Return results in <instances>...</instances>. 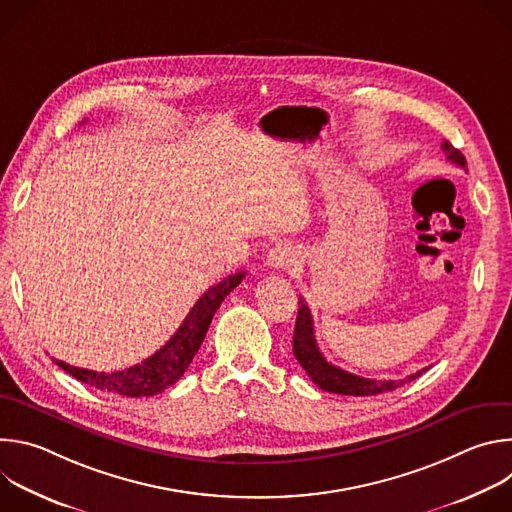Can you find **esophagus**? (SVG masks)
Instances as JSON below:
<instances>
[{
	"instance_id": "esophagus-1",
	"label": "esophagus",
	"mask_w": 512,
	"mask_h": 512,
	"mask_svg": "<svg viewBox=\"0 0 512 512\" xmlns=\"http://www.w3.org/2000/svg\"><path fill=\"white\" fill-rule=\"evenodd\" d=\"M294 263H296V253L291 251V247H287V245H275V247L267 253V267H269V269L285 271V269H289Z\"/></svg>"
}]
</instances>
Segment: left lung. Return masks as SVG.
Masks as SVG:
<instances>
[{"label": "left lung", "mask_w": 512, "mask_h": 512, "mask_svg": "<svg viewBox=\"0 0 512 512\" xmlns=\"http://www.w3.org/2000/svg\"><path fill=\"white\" fill-rule=\"evenodd\" d=\"M442 150L450 162L458 164L460 168H466V158L462 156L460 150L454 148L450 141L442 143ZM294 356L298 358V362L302 364L308 377L320 389L338 393V395L364 397V395H379V393L395 391L397 387H403L405 383L415 381L419 375H423L427 371V369H421V371H417L405 379H399V381H377V379H364V377L346 373L340 367H334V364H330L322 356V352L316 344L314 320H312L310 308L306 306V302L302 298H300V310H298V320H296V330H294Z\"/></svg>", "instance_id": "left-lung-1"}]
</instances>
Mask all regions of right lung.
<instances>
[{
    "label": "right lung",
    "instance_id": "add662e5",
    "mask_svg": "<svg viewBox=\"0 0 512 512\" xmlns=\"http://www.w3.org/2000/svg\"><path fill=\"white\" fill-rule=\"evenodd\" d=\"M245 271L233 273L218 281L216 285L208 287L204 296L194 304L190 314L184 318L176 334L150 358H145L139 364L125 371L115 373H97L89 369L70 367V364L52 358L62 371L79 379L81 383H87L99 391L123 395V397H152L162 393L164 389L172 387L188 369L194 354L198 352L208 326L212 322L214 312L223 300L231 294V291L243 281Z\"/></svg>",
    "mask_w": 512,
    "mask_h": 512
}]
</instances>
